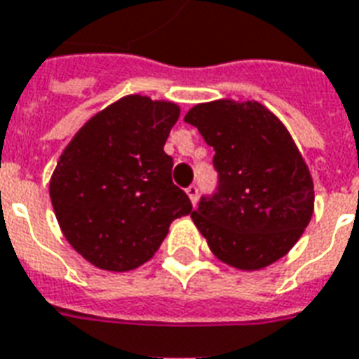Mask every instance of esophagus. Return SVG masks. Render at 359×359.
Returning <instances> with one entry per match:
<instances>
[{
  "instance_id": "esophagus-1",
  "label": "esophagus",
  "mask_w": 359,
  "mask_h": 359,
  "mask_svg": "<svg viewBox=\"0 0 359 359\" xmlns=\"http://www.w3.org/2000/svg\"><path fill=\"white\" fill-rule=\"evenodd\" d=\"M187 195H189L191 202H193V206H195L196 201H198V187H196V185H191V187H187Z\"/></svg>"
}]
</instances>
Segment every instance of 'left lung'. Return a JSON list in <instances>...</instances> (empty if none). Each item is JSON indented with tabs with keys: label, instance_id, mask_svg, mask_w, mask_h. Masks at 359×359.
I'll return each instance as SVG.
<instances>
[{
	"label": "left lung",
	"instance_id": "obj_1",
	"mask_svg": "<svg viewBox=\"0 0 359 359\" xmlns=\"http://www.w3.org/2000/svg\"><path fill=\"white\" fill-rule=\"evenodd\" d=\"M214 147L217 187L191 212L215 257L257 271L290 252L314 210V183L297 145L265 106L215 100L185 115Z\"/></svg>",
	"mask_w": 359,
	"mask_h": 359
}]
</instances>
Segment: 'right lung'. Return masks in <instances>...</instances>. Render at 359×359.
<instances>
[{
    "label": "right lung",
    "mask_w": 359,
    "mask_h": 359,
    "mask_svg": "<svg viewBox=\"0 0 359 359\" xmlns=\"http://www.w3.org/2000/svg\"><path fill=\"white\" fill-rule=\"evenodd\" d=\"M180 107L130 94L96 113L67 144L50 177V201L66 241L113 272L149 261L170 223L193 204L172 182L164 153Z\"/></svg>",
    "instance_id": "1"
}]
</instances>
